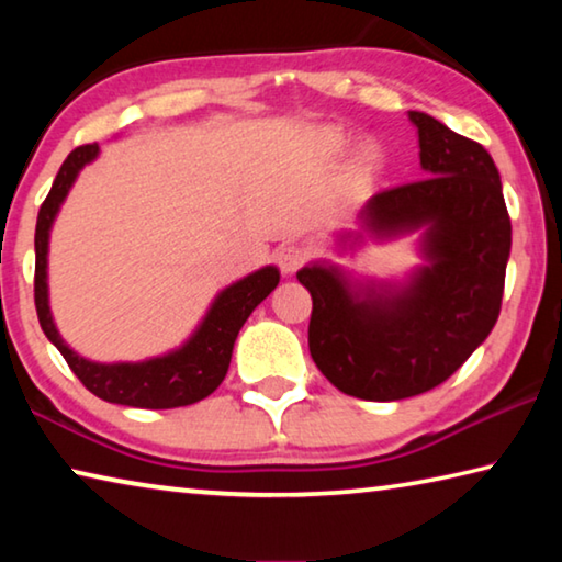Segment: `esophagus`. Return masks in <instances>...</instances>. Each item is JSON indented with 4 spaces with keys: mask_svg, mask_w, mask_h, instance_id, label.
Here are the masks:
<instances>
[{
    "mask_svg": "<svg viewBox=\"0 0 562 562\" xmlns=\"http://www.w3.org/2000/svg\"><path fill=\"white\" fill-rule=\"evenodd\" d=\"M304 260H307V252H304L302 247H297V245H288V247H282V250L278 252V265H280V270L284 274L297 272L302 268Z\"/></svg>",
    "mask_w": 562,
    "mask_h": 562,
    "instance_id": "1",
    "label": "esophagus"
}]
</instances>
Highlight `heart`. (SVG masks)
Returning <instances> with one entry per match:
<instances>
[{"label":"heart","instance_id":"obj_1","mask_svg":"<svg viewBox=\"0 0 562 562\" xmlns=\"http://www.w3.org/2000/svg\"><path fill=\"white\" fill-rule=\"evenodd\" d=\"M317 148L322 150L325 156H339L341 150L347 148V133L341 128H322L317 133ZM384 168V150L379 148V144L374 140H364V144H359L355 156H351V164H349V176L351 180H372L374 176H379V170Z\"/></svg>","mask_w":562,"mask_h":562}]
</instances>
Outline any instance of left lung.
Here are the masks:
<instances>
[{
	"instance_id": "8db88e82",
	"label": "left lung",
	"mask_w": 562,
	"mask_h": 562,
	"mask_svg": "<svg viewBox=\"0 0 562 562\" xmlns=\"http://www.w3.org/2000/svg\"><path fill=\"white\" fill-rule=\"evenodd\" d=\"M408 119L426 178L376 193L359 221L379 237L426 227L429 265L404 288L361 292L327 265L297 272L312 294V359L339 392L367 402L429 392L473 355L501 315L510 255V217L488 150L429 113Z\"/></svg>"
}]
</instances>
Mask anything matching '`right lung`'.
I'll return each instance as SVG.
<instances>
[{
	"label": "right lung",
	"instance_id": "obj_1",
	"mask_svg": "<svg viewBox=\"0 0 562 562\" xmlns=\"http://www.w3.org/2000/svg\"><path fill=\"white\" fill-rule=\"evenodd\" d=\"M99 156V144H87L74 148L54 178V186L40 207L34 233V304L44 335L61 351L66 364L79 376V382L97 394L103 402L138 406V408H176L201 402L211 396L227 374L233 357V345L237 331L252 310L278 288V268H262L247 274L245 280L225 288L213 302L203 325L183 347L170 351L166 357L148 361H121V364H99L76 355L64 345L59 331L54 327L49 312V292H46V250H49V231L59 205L74 186L79 170Z\"/></svg>",
	"mask_w": 562,
	"mask_h": 562
}]
</instances>
